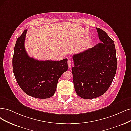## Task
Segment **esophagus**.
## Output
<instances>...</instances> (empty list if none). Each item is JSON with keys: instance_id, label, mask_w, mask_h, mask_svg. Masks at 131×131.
I'll return each mask as SVG.
<instances>
[{"instance_id": "1", "label": "esophagus", "mask_w": 131, "mask_h": 131, "mask_svg": "<svg viewBox=\"0 0 131 131\" xmlns=\"http://www.w3.org/2000/svg\"><path fill=\"white\" fill-rule=\"evenodd\" d=\"M72 61H71V59L68 60V61H67V64H68V66H69V68H71L72 66Z\"/></svg>"}]
</instances>
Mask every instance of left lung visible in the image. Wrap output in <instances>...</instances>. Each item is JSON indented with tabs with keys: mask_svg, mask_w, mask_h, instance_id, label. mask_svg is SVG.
I'll list each match as a JSON object with an SVG mask.
<instances>
[{
	"mask_svg": "<svg viewBox=\"0 0 131 131\" xmlns=\"http://www.w3.org/2000/svg\"><path fill=\"white\" fill-rule=\"evenodd\" d=\"M96 28L102 42L73 56L74 89L80 97L86 99L97 98L107 91L117 67L113 40L104 31Z\"/></svg>",
	"mask_w": 131,
	"mask_h": 131,
	"instance_id": "8db88e82",
	"label": "left lung"
}]
</instances>
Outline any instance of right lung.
I'll list each match as a JSON object with an SVG mask.
<instances>
[{
    "instance_id": "1",
    "label": "right lung",
    "mask_w": 131,
    "mask_h": 131,
    "mask_svg": "<svg viewBox=\"0 0 131 131\" xmlns=\"http://www.w3.org/2000/svg\"><path fill=\"white\" fill-rule=\"evenodd\" d=\"M27 31L17 39L14 46L13 73L26 94L39 99L49 98L55 93L58 79L68 69L67 59L41 61L29 57L24 45Z\"/></svg>"
}]
</instances>
